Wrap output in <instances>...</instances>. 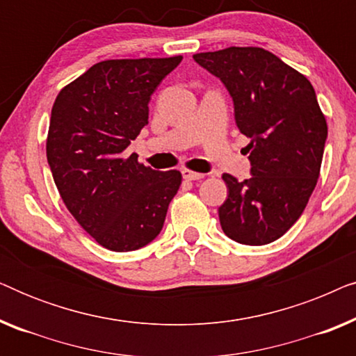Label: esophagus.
Masks as SVG:
<instances>
[{
	"label": "esophagus",
	"instance_id": "esophagus-1",
	"mask_svg": "<svg viewBox=\"0 0 356 356\" xmlns=\"http://www.w3.org/2000/svg\"><path fill=\"white\" fill-rule=\"evenodd\" d=\"M183 178L188 179V181H197V179H202L206 175L204 173H197V172H191V170H183L181 172Z\"/></svg>",
	"mask_w": 356,
	"mask_h": 356
}]
</instances>
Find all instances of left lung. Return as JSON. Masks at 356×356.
Listing matches in <instances>:
<instances>
[{
  "instance_id": "obj_1",
  "label": "left lung",
  "mask_w": 356,
  "mask_h": 356,
  "mask_svg": "<svg viewBox=\"0 0 356 356\" xmlns=\"http://www.w3.org/2000/svg\"><path fill=\"white\" fill-rule=\"evenodd\" d=\"M193 58L225 86L238 129L250 138L251 177H222L228 189L218 207L222 230L241 245L279 240L303 213L319 178L327 124L313 86L264 48L230 47Z\"/></svg>"
}]
</instances>
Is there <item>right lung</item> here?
<instances>
[{"mask_svg":"<svg viewBox=\"0 0 356 356\" xmlns=\"http://www.w3.org/2000/svg\"><path fill=\"white\" fill-rule=\"evenodd\" d=\"M183 56L97 63L58 94L47 159L67 211L106 250L126 252L154 241L181 184L177 170L157 172L121 157L149 123V102Z\"/></svg>","mask_w":356,"mask_h":356,"instance_id":"add662e5","label":"right lung"}]
</instances>
